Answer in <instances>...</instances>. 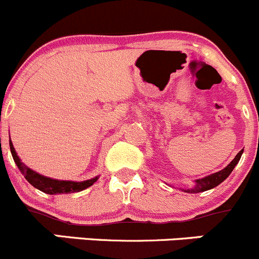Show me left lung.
I'll return each instance as SVG.
<instances>
[{"label":"left lung","instance_id":"obj_1","mask_svg":"<svg viewBox=\"0 0 259 259\" xmlns=\"http://www.w3.org/2000/svg\"><path fill=\"white\" fill-rule=\"evenodd\" d=\"M242 153H243V150L238 152V155L233 158V161L227 166V167H224L223 170L218 171V172H215V174H211V175L205 176V178L195 180V186H194L193 189H186V190H184V191H185V193L195 194V193H201V191H206V190H210V189L215 188V186L219 185L220 183H223V181H224L225 179L230 175V172H232L233 168L235 167V165L239 162Z\"/></svg>","mask_w":259,"mask_h":259}]
</instances>
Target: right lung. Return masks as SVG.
I'll use <instances>...</instances> for the list:
<instances>
[{
	"label": "right lung",
	"instance_id": "right-lung-1",
	"mask_svg": "<svg viewBox=\"0 0 259 259\" xmlns=\"http://www.w3.org/2000/svg\"><path fill=\"white\" fill-rule=\"evenodd\" d=\"M10 150H11L12 157H14L15 163L17 165L19 170L21 171L22 175L25 176L27 181L31 184L34 188L39 189L40 191L45 194H50V195H55V194H70V193H78V191L84 190V189L89 188L93 185L98 176L91 179V180L85 181H66V180H56V179L46 178V176L40 175V174L35 172L30 167H27L25 163L21 162L20 157L17 156L16 151H15L14 145H12L11 140H10Z\"/></svg>",
	"mask_w": 259,
	"mask_h": 259
}]
</instances>
